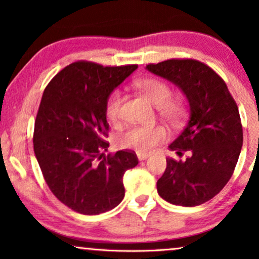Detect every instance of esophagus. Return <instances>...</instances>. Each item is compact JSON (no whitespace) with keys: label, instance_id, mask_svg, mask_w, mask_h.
Masks as SVG:
<instances>
[{"label":"esophagus","instance_id":"1","mask_svg":"<svg viewBox=\"0 0 259 259\" xmlns=\"http://www.w3.org/2000/svg\"><path fill=\"white\" fill-rule=\"evenodd\" d=\"M136 154H138L139 160H144V159H146V158H148V157H150V153H147V152H138Z\"/></svg>","mask_w":259,"mask_h":259}]
</instances>
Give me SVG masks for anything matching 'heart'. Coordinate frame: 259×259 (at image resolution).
Wrapping results in <instances>:
<instances>
[{"instance_id": "obj_1", "label": "heart", "mask_w": 259, "mask_h": 259, "mask_svg": "<svg viewBox=\"0 0 259 259\" xmlns=\"http://www.w3.org/2000/svg\"><path fill=\"white\" fill-rule=\"evenodd\" d=\"M135 89L145 100L157 107L158 113L168 123L177 124L184 114V103L179 99H171V89L167 82L156 78L139 79L134 82ZM123 97L119 90H113L107 96L105 111L109 120H117ZM167 138L163 126L132 125L119 135V144L123 147L134 148L138 152H148Z\"/></svg>"}]
</instances>
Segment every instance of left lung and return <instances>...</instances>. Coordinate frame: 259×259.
<instances>
[{"label":"left lung","mask_w":259,"mask_h":259,"mask_svg":"<svg viewBox=\"0 0 259 259\" xmlns=\"http://www.w3.org/2000/svg\"><path fill=\"white\" fill-rule=\"evenodd\" d=\"M146 69L177 85L190 106L185 129L169 145L190 156L167 158L157 191L169 203L198 206L222 191L236 167L243 140L239 108L224 80L200 61L174 58Z\"/></svg>","instance_id":"obj_1"}]
</instances>
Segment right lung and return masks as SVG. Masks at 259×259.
<instances>
[{"instance_id": "1", "label": "right lung", "mask_w": 259, "mask_h": 259, "mask_svg": "<svg viewBox=\"0 0 259 259\" xmlns=\"http://www.w3.org/2000/svg\"><path fill=\"white\" fill-rule=\"evenodd\" d=\"M136 68L74 62L44 91L35 119V156L52 194L80 214L118 206L125 194L123 175L139 163L133 151L103 153L109 146L107 96Z\"/></svg>"}]
</instances>
